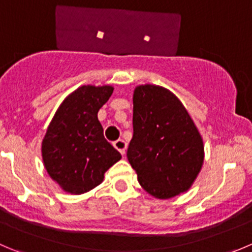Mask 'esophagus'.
Instances as JSON below:
<instances>
[{
	"label": "esophagus",
	"mask_w": 252,
	"mask_h": 252,
	"mask_svg": "<svg viewBox=\"0 0 252 252\" xmlns=\"http://www.w3.org/2000/svg\"><path fill=\"white\" fill-rule=\"evenodd\" d=\"M113 146L117 149V150L119 151V153L122 154V155H124V154H126V143L124 140H122V139H118V140H117V141H114Z\"/></svg>",
	"instance_id": "34e87169"
}]
</instances>
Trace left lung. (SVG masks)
<instances>
[{
  "mask_svg": "<svg viewBox=\"0 0 252 252\" xmlns=\"http://www.w3.org/2000/svg\"><path fill=\"white\" fill-rule=\"evenodd\" d=\"M128 160L141 187L158 199L187 192L204 161L202 135L182 102L158 85L136 86Z\"/></svg>",
  "mask_w": 252,
  "mask_h": 252,
  "instance_id": "8db88e82",
  "label": "left lung"
}]
</instances>
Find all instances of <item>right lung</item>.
<instances>
[{"label": "right lung", "instance_id": "1", "mask_svg": "<svg viewBox=\"0 0 252 252\" xmlns=\"http://www.w3.org/2000/svg\"><path fill=\"white\" fill-rule=\"evenodd\" d=\"M109 85H84L56 109L41 141L44 167L63 191L82 194L103 182L122 155L104 139L98 111L113 94Z\"/></svg>", "mask_w": 252, "mask_h": 252}]
</instances>
